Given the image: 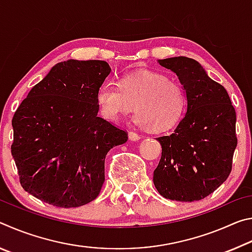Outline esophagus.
<instances>
[{
  "instance_id": "esophagus-1",
  "label": "esophagus",
  "mask_w": 252,
  "mask_h": 252,
  "mask_svg": "<svg viewBox=\"0 0 252 252\" xmlns=\"http://www.w3.org/2000/svg\"><path fill=\"white\" fill-rule=\"evenodd\" d=\"M140 139H141V136H140L138 133H135L133 131L129 132V140H131V141H138Z\"/></svg>"
}]
</instances>
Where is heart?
<instances>
[{"label":"heart","mask_w":252,"mask_h":252,"mask_svg":"<svg viewBox=\"0 0 252 252\" xmlns=\"http://www.w3.org/2000/svg\"><path fill=\"white\" fill-rule=\"evenodd\" d=\"M96 102L105 120L117 121L135 105V125L163 132L181 120L187 94L177 81L159 72L146 71L125 75L121 84L105 81L96 92Z\"/></svg>","instance_id":"b5f03b06"}]
</instances>
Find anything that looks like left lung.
<instances>
[{
  "label": "left lung",
  "mask_w": 252,
  "mask_h": 252,
  "mask_svg": "<svg viewBox=\"0 0 252 252\" xmlns=\"http://www.w3.org/2000/svg\"><path fill=\"white\" fill-rule=\"evenodd\" d=\"M158 63L177 74L187 94V113L171 134L157 138L162 153L153 183L162 197L197 201L212 193L231 172L236 111L225 89L209 78L198 61L176 57Z\"/></svg>",
  "instance_id": "8db88e82"
}]
</instances>
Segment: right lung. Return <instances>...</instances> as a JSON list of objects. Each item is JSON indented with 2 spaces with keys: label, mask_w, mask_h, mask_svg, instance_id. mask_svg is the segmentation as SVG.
I'll use <instances>...</instances> for the list:
<instances>
[{
  "label": "right lung",
  "mask_w": 252,
  "mask_h": 252,
  "mask_svg": "<svg viewBox=\"0 0 252 252\" xmlns=\"http://www.w3.org/2000/svg\"><path fill=\"white\" fill-rule=\"evenodd\" d=\"M110 72L100 60L60 62L15 111L11 152L27 192L61 208L99 195L106 153L127 140L97 117L96 92Z\"/></svg>",
  "instance_id": "add662e5"
}]
</instances>
